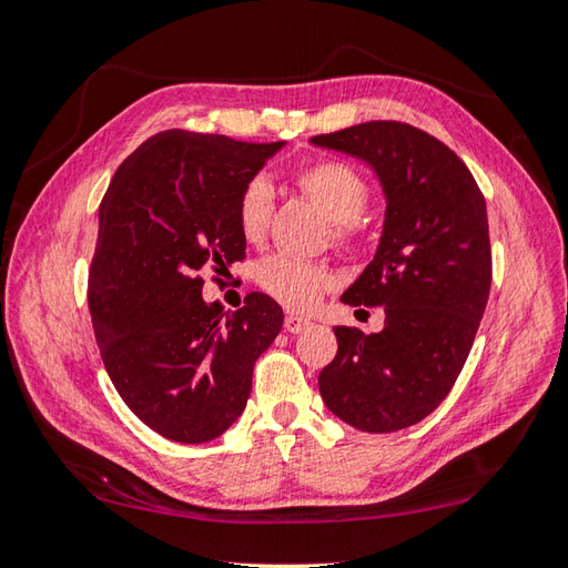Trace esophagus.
Returning <instances> with one entry per match:
<instances>
[{
  "instance_id": "obj_1",
  "label": "esophagus",
  "mask_w": 568,
  "mask_h": 568,
  "mask_svg": "<svg viewBox=\"0 0 568 568\" xmlns=\"http://www.w3.org/2000/svg\"><path fill=\"white\" fill-rule=\"evenodd\" d=\"M307 327H312V322L305 320V317H297V315H287L285 317V329L291 332V334H300V332H305Z\"/></svg>"
}]
</instances>
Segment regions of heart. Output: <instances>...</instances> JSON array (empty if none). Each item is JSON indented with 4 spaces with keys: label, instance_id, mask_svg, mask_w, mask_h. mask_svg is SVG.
I'll return each instance as SVG.
<instances>
[{
    "label": "heart",
    "instance_id": "b5f03b06",
    "mask_svg": "<svg viewBox=\"0 0 568 568\" xmlns=\"http://www.w3.org/2000/svg\"><path fill=\"white\" fill-rule=\"evenodd\" d=\"M295 185L307 200L320 207V212L332 222V236L339 244H348L356 232V220L366 210L371 200L368 183L356 168L342 161H312L297 168ZM273 195L271 185L256 178L241 190L236 202L239 232L248 244H258L265 236L271 220ZM256 283L265 295H271L287 310H310L329 291L332 275L327 265L315 261H303L293 256L265 258L256 271Z\"/></svg>",
    "mask_w": 568,
    "mask_h": 568
}]
</instances>
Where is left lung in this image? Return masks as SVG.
<instances>
[{
    "label": "left lung",
    "mask_w": 568,
    "mask_h": 568,
    "mask_svg": "<svg viewBox=\"0 0 568 568\" xmlns=\"http://www.w3.org/2000/svg\"><path fill=\"white\" fill-rule=\"evenodd\" d=\"M376 173L385 220L376 256L342 303L385 307L378 334L334 327L322 400L361 432H397L449 395L490 293L486 200L442 141L400 122H366L310 139Z\"/></svg>",
    "instance_id": "obj_1"
}]
</instances>
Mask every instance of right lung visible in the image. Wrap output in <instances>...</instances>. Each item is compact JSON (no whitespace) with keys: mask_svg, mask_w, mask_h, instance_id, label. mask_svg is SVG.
<instances>
[{"mask_svg":"<svg viewBox=\"0 0 568 568\" xmlns=\"http://www.w3.org/2000/svg\"><path fill=\"white\" fill-rule=\"evenodd\" d=\"M285 146L171 129L116 168L100 204L90 315L104 368L143 425L212 442L244 413L256 358L283 327L273 297L226 312L204 303V268L246 258L236 202Z\"/></svg>","mask_w":568,"mask_h":568,"instance_id":"obj_1","label":"right lung"}]
</instances>
